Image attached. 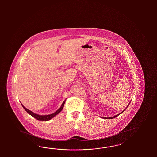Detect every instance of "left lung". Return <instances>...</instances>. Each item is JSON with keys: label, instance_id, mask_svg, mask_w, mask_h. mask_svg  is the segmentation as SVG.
<instances>
[{"label": "left lung", "instance_id": "1", "mask_svg": "<svg viewBox=\"0 0 157 157\" xmlns=\"http://www.w3.org/2000/svg\"><path fill=\"white\" fill-rule=\"evenodd\" d=\"M128 106H129V105H128ZM127 107H128V106H127ZM125 109L124 110H123L121 113H120V114H117V115H115V116H114V117H101L104 118V119H113V118H115V117H117V116H119L120 114H121L123 112H124V111L125 110Z\"/></svg>", "mask_w": 157, "mask_h": 157}]
</instances>
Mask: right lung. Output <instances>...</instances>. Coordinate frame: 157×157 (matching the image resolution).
I'll return each mask as SVG.
<instances>
[{
	"mask_svg": "<svg viewBox=\"0 0 157 157\" xmlns=\"http://www.w3.org/2000/svg\"><path fill=\"white\" fill-rule=\"evenodd\" d=\"M65 101H66V100H65V101H63V102L62 103L61 106L60 107V108L58 110L56 111L55 113H54L53 114H50V115H38V114H34V113L32 112L31 111L29 110L27 108H25V106H24L22 104V106H23V108H24V109L28 113V114H29V115H31L32 117H33L35 119H36L37 120H45V121H47V120H50V119H51L53 117L56 116V115H57V114L59 113L61 111L62 109L63 108V106H64Z\"/></svg>",
	"mask_w": 157,
	"mask_h": 157,
	"instance_id": "1",
	"label": "right lung"
}]
</instances>
